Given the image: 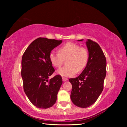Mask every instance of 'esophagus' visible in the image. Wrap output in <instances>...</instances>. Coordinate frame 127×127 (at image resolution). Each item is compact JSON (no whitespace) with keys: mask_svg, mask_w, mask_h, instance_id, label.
Returning a JSON list of instances; mask_svg holds the SVG:
<instances>
[{"mask_svg":"<svg viewBox=\"0 0 127 127\" xmlns=\"http://www.w3.org/2000/svg\"><path fill=\"white\" fill-rule=\"evenodd\" d=\"M62 79H63V81H66L68 80V78H65V77H62Z\"/></svg>","mask_w":127,"mask_h":127,"instance_id":"1","label":"esophagus"}]
</instances>
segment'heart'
<instances>
[{
    "label": "heart",
    "mask_w": 127,
    "mask_h": 127,
    "mask_svg": "<svg viewBox=\"0 0 127 127\" xmlns=\"http://www.w3.org/2000/svg\"><path fill=\"white\" fill-rule=\"evenodd\" d=\"M58 52H51L49 55L51 63L56 68L63 65L66 60V65L57 70V73L63 77H70L81 72L87 65L89 54L85 48H80L78 44L69 42L60 47Z\"/></svg>",
    "instance_id": "b5f03b06"
}]
</instances>
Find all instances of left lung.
Returning a JSON list of instances; mask_svg holds the SVG:
<instances>
[{"mask_svg":"<svg viewBox=\"0 0 127 127\" xmlns=\"http://www.w3.org/2000/svg\"><path fill=\"white\" fill-rule=\"evenodd\" d=\"M86 43L89 54L87 65L78 77L69 79L72 85L70 98L80 107H89L96 102L104 89L106 74V59L99 45L90 39Z\"/></svg>","mask_w":127,"mask_h":127,"instance_id":"obj_1","label":"left lung"}]
</instances>
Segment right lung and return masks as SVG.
<instances>
[{"mask_svg": "<svg viewBox=\"0 0 127 127\" xmlns=\"http://www.w3.org/2000/svg\"><path fill=\"white\" fill-rule=\"evenodd\" d=\"M62 42V40L39 37L31 43L23 54V89L31 102L38 108H49L57 101L63 81L60 75L49 79L55 71L49 55Z\"/></svg>", "mask_w": 127, "mask_h": 127, "instance_id": "add662e5", "label": "right lung"}]
</instances>
